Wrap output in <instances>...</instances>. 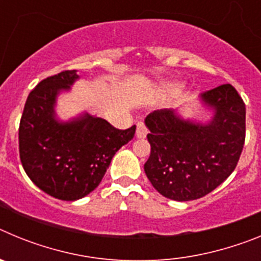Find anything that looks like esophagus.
Segmentation results:
<instances>
[{"mask_svg": "<svg viewBox=\"0 0 261 261\" xmlns=\"http://www.w3.org/2000/svg\"><path fill=\"white\" fill-rule=\"evenodd\" d=\"M149 133L147 128L145 126L144 123H138L137 124V129H136V137L137 138H145Z\"/></svg>", "mask_w": 261, "mask_h": 261, "instance_id": "34e87169", "label": "esophagus"}]
</instances>
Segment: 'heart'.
Listing matches in <instances>:
<instances>
[{"label":"heart","mask_w":261,"mask_h":261,"mask_svg":"<svg viewBox=\"0 0 261 261\" xmlns=\"http://www.w3.org/2000/svg\"><path fill=\"white\" fill-rule=\"evenodd\" d=\"M179 89H180V84L176 81H165L161 85V91H163V93H175Z\"/></svg>","instance_id":"heart-1"}]
</instances>
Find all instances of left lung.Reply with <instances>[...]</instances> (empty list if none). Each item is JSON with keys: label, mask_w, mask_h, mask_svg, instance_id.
Returning a JSON list of instances; mask_svg holds the SVG:
<instances>
[{"label": "left lung", "mask_w": 261, "mask_h": 261, "mask_svg": "<svg viewBox=\"0 0 261 261\" xmlns=\"http://www.w3.org/2000/svg\"><path fill=\"white\" fill-rule=\"evenodd\" d=\"M213 111L209 121L184 119L174 110H158L145 119L150 156L144 166L153 187L167 199L191 201L208 195L230 176L243 150L246 106L226 84L201 94Z\"/></svg>", "instance_id": "8db88e82"}]
</instances>
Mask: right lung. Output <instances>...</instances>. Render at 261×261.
<instances>
[{
  "mask_svg": "<svg viewBox=\"0 0 261 261\" xmlns=\"http://www.w3.org/2000/svg\"><path fill=\"white\" fill-rule=\"evenodd\" d=\"M77 80V70H65L41 81L30 93L19 124V155L27 176L64 201L93 192L116 151L136 132V125L120 130L87 112L61 121L55 110L57 96Z\"/></svg>",
  "mask_w": 261,
  "mask_h": 261,
  "instance_id": "right-lung-1",
  "label": "right lung"
}]
</instances>
